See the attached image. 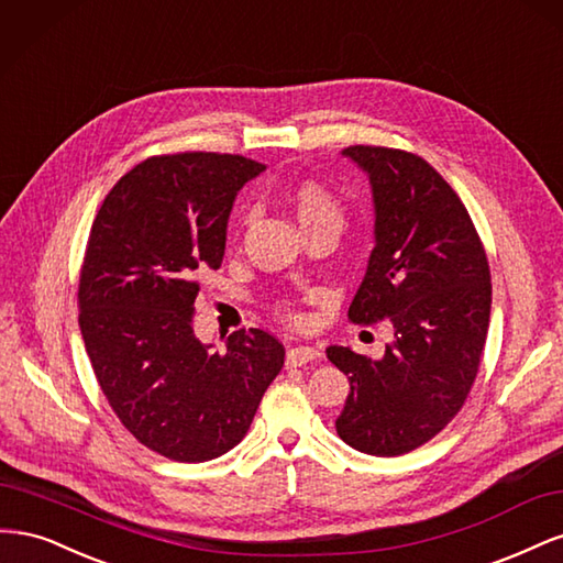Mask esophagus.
I'll return each instance as SVG.
<instances>
[{"instance_id":"obj_1","label":"esophagus","mask_w":563,"mask_h":563,"mask_svg":"<svg viewBox=\"0 0 563 563\" xmlns=\"http://www.w3.org/2000/svg\"><path fill=\"white\" fill-rule=\"evenodd\" d=\"M319 356V350L312 345H298L291 347L286 352V366H302V364H310Z\"/></svg>"}]
</instances>
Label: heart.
Listing matches in <instances>:
<instances>
[{
  "mask_svg": "<svg viewBox=\"0 0 563 563\" xmlns=\"http://www.w3.org/2000/svg\"><path fill=\"white\" fill-rule=\"evenodd\" d=\"M291 203H294V213L298 218V223L302 230H310L317 225H340L343 220V211H340L338 199L327 190V187L308 180L300 183L294 195H291ZM288 317H294L291 310H286Z\"/></svg>",
  "mask_w": 563,
  "mask_h": 563,
  "instance_id": "b5f03b06",
  "label": "heart"
}]
</instances>
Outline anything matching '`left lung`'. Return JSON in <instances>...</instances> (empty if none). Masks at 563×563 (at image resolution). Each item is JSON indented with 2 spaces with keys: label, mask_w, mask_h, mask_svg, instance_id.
Instances as JSON below:
<instances>
[{
  "label": "left lung",
  "mask_w": 563,
  "mask_h": 563,
  "mask_svg": "<svg viewBox=\"0 0 563 563\" xmlns=\"http://www.w3.org/2000/svg\"><path fill=\"white\" fill-rule=\"evenodd\" d=\"M366 172L376 246L350 321L389 319L383 360L331 345L350 395L335 420L347 446L391 457L437 437L463 408L482 364L490 317V269L453 187L413 152L352 145Z\"/></svg>",
  "instance_id": "8db88e82"
}]
</instances>
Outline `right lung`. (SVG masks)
Here are the masks:
<instances>
[{
    "instance_id": "1",
    "label": "right lung",
    "mask_w": 563,
    "mask_h": 563,
    "mask_svg": "<svg viewBox=\"0 0 563 563\" xmlns=\"http://www.w3.org/2000/svg\"><path fill=\"white\" fill-rule=\"evenodd\" d=\"M263 168L218 152L150 157L119 178L91 225L77 294L84 347L124 428L176 463L240 444L284 366L267 331H234L225 352L192 331L199 279L223 263L234 197Z\"/></svg>"
}]
</instances>
